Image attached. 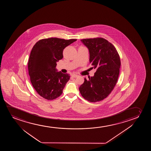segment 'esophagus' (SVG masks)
Segmentation results:
<instances>
[{
    "label": "esophagus",
    "mask_w": 151,
    "mask_h": 151,
    "mask_svg": "<svg viewBox=\"0 0 151 151\" xmlns=\"http://www.w3.org/2000/svg\"><path fill=\"white\" fill-rule=\"evenodd\" d=\"M72 77H73V78H76V77H78V75L76 74H73L72 75Z\"/></svg>",
    "instance_id": "34e87169"
}]
</instances>
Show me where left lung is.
<instances>
[{
	"mask_svg": "<svg viewBox=\"0 0 151 151\" xmlns=\"http://www.w3.org/2000/svg\"><path fill=\"white\" fill-rule=\"evenodd\" d=\"M89 50L90 63L96 71L89 80L85 78L79 90L85 99L97 102L105 99L118 81L121 66L120 56L111 43L102 37L81 40Z\"/></svg>",
	"mask_w": 151,
	"mask_h": 151,
	"instance_id": "1",
	"label": "left lung"
}]
</instances>
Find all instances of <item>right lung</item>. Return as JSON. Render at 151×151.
Returning <instances> with one entry per match:
<instances>
[{"mask_svg": "<svg viewBox=\"0 0 151 151\" xmlns=\"http://www.w3.org/2000/svg\"><path fill=\"white\" fill-rule=\"evenodd\" d=\"M76 39L50 37L40 40L33 46L28 63L32 85L41 96L52 100L60 96L70 74L57 72V62L63 58V50Z\"/></svg>", "mask_w": 151, "mask_h": 151, "instance_id": "right-lung-1", "label": "right lung"}]
</instances>
